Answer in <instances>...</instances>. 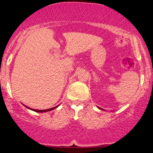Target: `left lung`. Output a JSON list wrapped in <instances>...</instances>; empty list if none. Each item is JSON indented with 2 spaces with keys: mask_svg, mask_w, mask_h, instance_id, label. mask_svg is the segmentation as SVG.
Masks as SVG:
<instances>
[{
  "mask_svg": "<svg viewBox=\"0 0 153 153\" xmlns=\"http://www.w3.org/2000/svg\"><path fill=\"white\" fill-rule=\"evenodd\" d=\"M100 108V109H102V108Z\"/></svg>",
  "mask_w": 153,
  "mask_h": 153,
  "instance_id": "8db88e82",
  "label": "left lung"
}]
</instances>
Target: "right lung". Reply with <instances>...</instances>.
I'll use <instances>...</instances> for the list:
<instances>
[{
	"label": "right lung",
	"instance_id": "add662e5",
	"mask_svg": "<svg viewBox=\"0 0 153 153\" xmlns=\"http://www.w3.org/2000/svg\"><path fill=\"white\" fill-rule=\"evenodd\" d=\"M25 106V105H24ZM26 106V107H27L28 108H30V109H31V110H33V111H36V112H39V113H42V112H47V111H52V110H53V109H55V108H56V107H58V106H55V107H53V108H49V109H45V110H37V109H33V108H29V107H28V106Z\"/></svg>",
	"mask_w": 153,
	"mask_h": 153
}]
</instances>
